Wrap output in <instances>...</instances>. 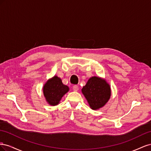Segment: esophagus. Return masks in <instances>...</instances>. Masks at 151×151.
Listing matches in <instances>:
<instances>
[{
    "label": "esophagus",
    "instance_id": "obj_1",
    "mask_svg": "<svg viewBox=\"0 0 151 151\" xmlns=\"http://www.w3.org/2000/svg\"><path fill=\"white\" fill-rule=\"evenodd\" d=\"M73 90H74V91H77L79 90V87L77 85H74V86H73Z\"/></svg>",
    "mask_w": 151,
    "mask_h": 151
}]
</instances>
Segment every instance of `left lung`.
<instances>
[{
  "mask_svg": "<svg viewBox=\"0 0 151 151\" xmlns=\"http://www.w3.org/2000/svg\"><path fill=\"white\" fill-rule=\"evenodd\" d=\"M90 108L96 110L106 104L111 94V87L101 77L93 76L81 89Z\"/></svg>",
  "mask_w": 151,
  "mask_h": 151,
  "instance_id": "left-lung-1",
  "label": "left lung"
}]
</instances>
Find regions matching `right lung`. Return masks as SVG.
Instances as JSON below:
<instances>
[{
	"mask_svg": "<svg viewBox=\"0 0 151 151\" xmlns=\"http://www.w3.org/2000/svg\"><path fill=\"white\" fill-rule=\"evenodd\" d=\"M68 91L69 88L63 84L61 79L57 76H54L51 79H49L43 88L45 99L51 106L58 104L62 98Z\"/></svg>",
	"mask_w": 151,
	"mask_h": 151,
	"instance_id": "right-lung-1",
	"label": "right lung"
}]
</instances>
